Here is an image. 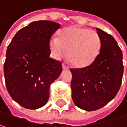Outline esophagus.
<instances>
[{"mask_svg": "<svg viewBox=\"0 0 127 127\" xmlns=\"http://www.w3.org/2000/svg\"><path fill=\"white\" fill-rule=\"evenodd\" d=\"M62 67H63V69L64 70H68V69H69V68H68V67H67V65H65L64 64H63Z\"/></svg>", "mask_w": 127, "mask_h": 127, "instance_id": "esophagus-1", "label": "esophagus"}]
</instances>
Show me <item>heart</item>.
<instances>
[{
	"instance_id": "b5f03b06",
	"label": "heart",
	"mask_w": 127,
	"mask_h": 127,
	"mask_svg": "<svg viewBox=\"0 0 127 127\" xmlns=\"http://www.w3.org/2000/svg\"><path fill=\"white\" fill-rule=\"evenodd\" d=\"M101 38L95 30L78 26H70L59 32L58 38H52L49 48L52 57L60 60L66 54L73 66L84 68L91 65L101 49Z\"/></svg>"
}]
</instances>
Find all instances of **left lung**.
<instances>
[{
    "label": "left lung",
    "mask_w": 127,
    "mask_h": 127,
    "mask_svg": "<svg viewBox=\"0 0 127 127\" xmlns=\"http://www.w3.org/2000/svg\"><path fill=\"white\" fill-rule=\"evenodd\" d=\"M96 30L102 42L97 59L87 67L70 69L73 102L87 111L99 109L116 97L124 73L123 54L117 42L103 30Z\"/></svg>",
    "instance_id": "obj_1"
}]
</instances>
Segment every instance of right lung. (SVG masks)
Instances as JSON below:
<instances>
[{"instance_id": "1", "label": "right lung", "mask_w": 127, "mask_h": 127, "mask_svg": "<svg viewBox=\"0 0 127 127\" xmlns=\"http://www.w3.org/2000/svg\"><path fill=\"white\" fill-rule=\"evenodd\" d=\"M60 25L35 21L19 30L7 48L3 66L11 97L27 109L47 102L49 87L62 73V63L49 57V41Z\"/></svg>"}]
</instances>
